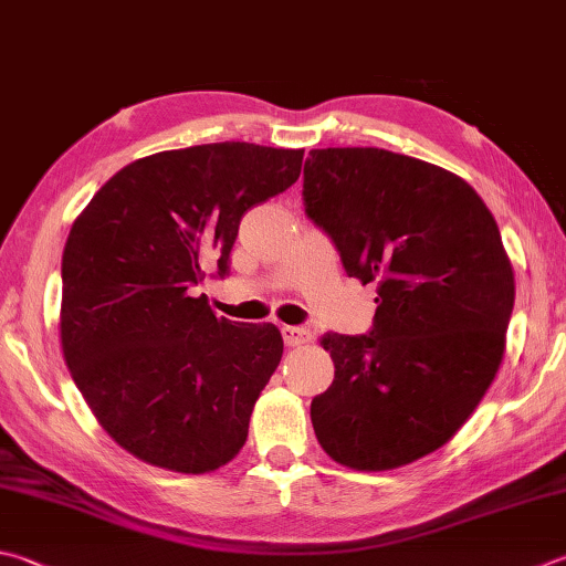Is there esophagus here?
Segmentation results:
<instances>
[{"label":"esophagus","mask_w":566,"mask_h":566,"mask_svg":"<svg viewBox=\"0 0 566 566\" xmlns=\"http://www.w3.org/2000/svg\"><path fill=\"white\" fill-rule=\"evenodd\" d=\"M283 339L287 347H301L307 345L313 339V333L307 327H295V325H285L283 327Z\"/></svg>","instance_id":"34e87169"}]
</instances>
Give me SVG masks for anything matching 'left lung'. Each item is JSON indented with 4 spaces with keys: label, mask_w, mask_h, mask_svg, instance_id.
<instances>
[{
    "label": "left lung",
    "mask_w": 566,
    "mask_h": 566,
    "mask_svg": "<svg viewBox=\"0 0 566 566\" xmlns=\"http://www.w3.org/2000/svg\"><path fill=\"white\" fill-rule=\"evenodd\" d=\"M305 214L349 279L377 283L369 335L323 345L335 379L311 403L323 451L391 471L441 449L471 419L505 355L513 263L478 191L449 169L379 147L311 150Z\"/></svg>",
    "instance_id": "1"
}]
</instances>
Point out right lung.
<instances>
[{
  "label": "right lung",
  "mask_w": 566,
  "mask_h": 566,
  "mask_svg": "<svg viewBox=\"0 0 566 566\" xmlns=\"http://www.w3.org/2000/svg\"><path fill=\"white\" fill-rule=\"evenodd\" d=\"M303 150L211 143L135 159L73 221L61 349L103 431L140 461L211 473L243 449L281 329L217 317L195 287L243 214L297 182Z\"/></svg>",
  "instance_id": "obj_1"
}]
</instances>
